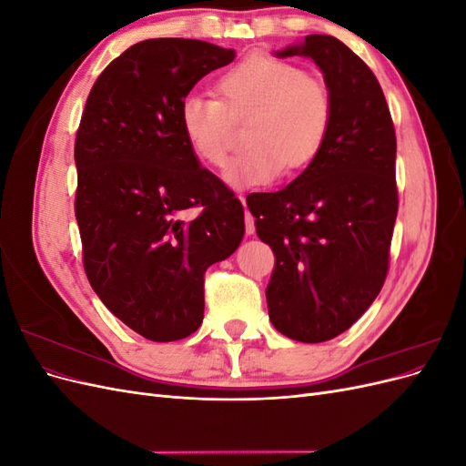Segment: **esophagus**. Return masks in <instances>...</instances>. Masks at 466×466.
<instances>
[{"mask_svg": "<svg viewBox=\"0 0 466 466\" xmlns=\"http://www.w3.org/2000/svg\"><path fill=\"white\" fill-rule=\"evenodd\" d=\"M241 200H243V206H245V233L247 235H255V218H252L250 211L247 209L245 198H241Z\"/></svg>", "mask_w": 466, "mask_h": 466, "instance_id": "34e87169", "label": "esophagus"}]
</instances>
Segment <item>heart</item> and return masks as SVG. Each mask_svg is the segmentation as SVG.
Returning <instances> with one entry per match:
<instances>
[{
	"label": "heart",
	"mask_w": 466,
	"mask_h": 466,
	"mask_svg": "<svg viewBox=\"0 0 466 466\" xmlns=\"http://www.w3.org/2000/svg\"><path fill=\"white\" fill-rule=\"evenodd\" d=\"M221 98L188 93L178 126L196 159L223 167L229 155V116L250 115L245 149L228 171L237 187L270 185L281 173L298 175L317 161L332 128V98L322 81L298 64L250 54L218 79Z\"/></svg>",
	"instance_id": "obj_1"
}]
</instances>
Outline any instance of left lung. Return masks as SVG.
<instances>
[{"label":"left lung","instance_id":"left-lung-1","mask_svg":"<svg viewBox=\"0 0 466 466\" xmlns=\"http://www.w3.org/2000/svg\"><path fill=\"white\" fill-rule=\"evenodd\" d=\"M276 56H307L320 67L332 128L313 165L286 188L247 196V206L276 257L266 288L272 324L317 344L348 330L385 284L399 211L397 136L377 77L344 42L309 35Z\"/></svg>","mask_w":466,"mask_h":466}]
</instances>
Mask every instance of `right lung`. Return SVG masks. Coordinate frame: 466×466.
<instances>
[{
	"label": "right lung",
	"instance_id": "1",
	"mask_svg": "<svg viewBox=\"0 0 466 466\" xmlns=\"http://www.w3.org/2000/svg\"><path fill=\"white\" fill-rule=\"evenodd\" d=\"M235 52L192 38H149L98 76L76 136V219L91 288L153 342L198 330L204 274L231 257L245 209L182 137L178 105ZM197 208L187 222L179 216Z\"/></svg>",
	"mask_w": 466,
	"mask_h": 466
}]
</instances>
